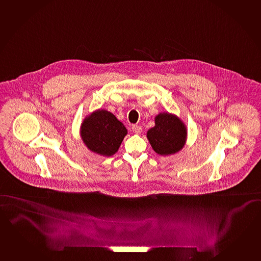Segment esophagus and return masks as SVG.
<instances>
[{"label":"esophagus","mask_w":261,"mask_h":261,"mask_svg":"<svg viewBox=\"0 0 261 261\" xmlns=\"http://www.w3.org/2000/svg\"><path fill=\"white\" fill-rule=\"evenodd\" d=\"M132 131L135 133V134H137V135H139V134H141L142 132V127L140 125H137V124H135V125H133L132 126Z\"/></svg>","instance_id":"1"}]
</instances>
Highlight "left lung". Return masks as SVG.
I'll return each mask as SVG.
<instances>
[{"label": "left lung", "mask_w": 261, "mask_h": 261, "mask_svg": "<svg viewBox=\"0 0 261 261\" xmlns=\"http://www.w3.org/2000/svg\"><path fill=\"white\" fill-rule=\"evenodd\" d=\"M187 135V127L177 116L160 113L154 117V126L147 131L146 137L156 154L169 155L183 148Z\"/></svg>", "instance_id": "obj_1"}]
</instances>
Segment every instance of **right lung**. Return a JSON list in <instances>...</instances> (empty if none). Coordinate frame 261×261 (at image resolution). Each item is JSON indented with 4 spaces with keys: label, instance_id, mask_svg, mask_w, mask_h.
<instances>
[{
    "label": "right lung",
    "instance_id": "add662e5",
    "mask_svg": "<svg viewBox=\"0 0 261 261\" xmlns=\"http://www.w3.org/2000/svg\"><path fill=\"white\" fill-rule=\"evenodd\" d=\"M82 139L88 149L103 156L116 154L127 130L110 112L99 109L82 123Z\"/></svg>",
    "mask_w": 261,
    "mask_h": 261
}]
</instances>
